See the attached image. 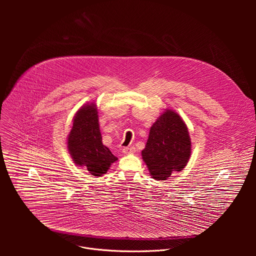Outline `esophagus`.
<instances>
[{
  "label": "esophagus",
  "mask_w": 256,
  "mask_h": 256,
  "mask_svg": "<svg viewBox=\"0 0 256 256\" xmlns=\"http://www.w3.org/2000/svg\"><path fill=\"white\" fill-rule=\"evenodd\" d=\"M122 152L125 154H134L136 152V148L134 146H125V148H123Z\"/></svg>",
  "instance_id": "1"
}]
</instances>
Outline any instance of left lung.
Masks as SVG:
<instances>
[{
	"instance_id": "1",
	"label": "left lung",
	"mask_w": 256,
	"mask_h": 256,
	"mask_svg": "<svg viewBox=\"0 0 256 256\" xmlns=\"http://www.w3.org/2000/svg\"><path fill=\"white\" fill-rule=\"evenodd\" d=\"M191 154V141L186 124L174 111H164L150 129L142 158L150 174L166 180L174 172H180Z\"/></svg>"
}]
</instances>
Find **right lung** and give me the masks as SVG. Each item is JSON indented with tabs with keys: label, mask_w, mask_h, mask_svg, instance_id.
Instances as JSON below:
<instances>
[{
	"label": "right lung",
	"mask_w": 256,
	"mask_h": 256,
	"mask_svg": "<svg viewBox=\"0 0 256 256\" xmlns=\"http://www.w3.org/2000/svg\"><path fill=\"white\" fill-rule=\"evenodd\" d=\"M68 150L74 162L86 166L92 176H102L118 158L102 144L96 104H86L76 113L68 136Z\"/></svg>",
	"instance_id": "1"
}]
</instances>
